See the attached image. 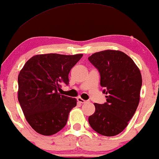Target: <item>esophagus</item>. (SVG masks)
Listing matches in <instances>:
<instances>
[{
    "label": "esophagus",
    "mask_w": 159,
    "mask_h": 159,
    "mask_svg": "<svg viewBox=\"0 0 159 159\" xmlns=\"http://www.w3.org/2000/svg\"><path fill=\"white\" fill-rule=\"evenodd\" d=\"M77 101L79 102L80 103H85V102H87L86 100H83V99L81 98H77Z\"/></svg>",
    "instance_id": "1"
}]
</instances>
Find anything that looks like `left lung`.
I'll return each mask as SVG.
<instances>
[{
    "label": "left lung",
    "instance_id": "8db88e82",
    "mask_svg": "<svg viewBox=\"0 0 159 159\" xmlns=\"http://www.w3.org/2000/svg\"><path fill=\"white\" fill-rule=\"evenodd\" d=\"M89 60L98 69L100 85L106 94V102L94 104L95 112L89 116V123L100 135H117L128 126L139 104L141 71L131 58L120 50L97 52Z\"/></svg>",
    "mask_w": 159,
    "mask_h": 159
}]
</instances>
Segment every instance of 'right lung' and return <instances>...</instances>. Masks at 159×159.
Segmentation results:
<instances>
[{
	"label": "right lung",
	"instance_id": "right-lung-1",
	"mask_svg": "<svg viewBox=\"0 0 159 159\" xmlns=\"http://www.w3.org/2000/svg\"><path fill=\"white\" fill-rule=\"evenodd\" d=\"M83 54H39L28 60L18 74V99L28 124L41 135H54L64 128L76 99L61 95L68 85L70 69Z\"/></svg>",
	"mask_w": 159,
	"mask_h": 159
}]
</instances>
